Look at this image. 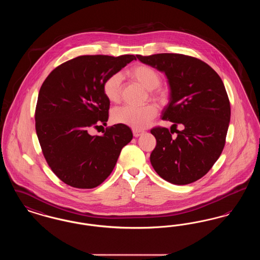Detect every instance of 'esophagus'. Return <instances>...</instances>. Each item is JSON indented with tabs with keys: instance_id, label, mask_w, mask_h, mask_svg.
<instances>
[{
	"instance_id": "esophagus-1",
	"label": "esophagus",
	"mask_w": 260,
	"mask_h": 260,
	"mask_svg": "<svg viewBox=\"0 0 260 260\" xmlns=\"http://www.w3.org/2000/svg\"><path fill=\"white\" fill-rule=\"evenodd\" d=\"M133 134H134V136L138 137V136H141L143 134V132L139 131V129H136V128H133Z\"/></svg>"
}]
</instances>
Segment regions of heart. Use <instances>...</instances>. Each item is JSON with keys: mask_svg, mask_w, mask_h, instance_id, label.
I'll return each instance as SVG.
<instances>
[{"mask_svg": "<svg viewBox=\"0 0 260 260\" xmlns=\"http://www.w3.org/2000/svg\"><path fill=\"white\" fill-rule=\"evenodd\" d=\"M127 73L149 89L153 96L159 98V92H157L156 88L161 84V77L154 68L145 64H139L133 67ZM121 88L122 76L119 73H112L107 76L102 84L103 93L111 102H117L120 99ZM156 114L157 107L154 104L143 106L125 105L115 108L112 111L111 119L115 124H125L136 129H142L150 124Z\"/></svg>", "mask_w": 260, "mask_h": 260, "instance_id": "b5f03b06", "label": "heart"}]
</instances>
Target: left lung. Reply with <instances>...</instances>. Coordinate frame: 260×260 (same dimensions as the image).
Masks as SVG:
<instances>
[{
	"label": "left lung",
	"instance_id": "obj_1",
	"mask_svg": "<svg viewBox=\"0 0 260 260\" xmlns=\"http://www.w3.org/2000/svg\"><path fill=\"white\" fill-rule=\"evenodd\" d=\"M168 78L171 98L161 114L173 122L171 132L151 129L157 140L150 155L156 173L165 180L185 185L210 171L222 153L230 122V102L218 74L196 57L179 53L136 55ZM178 124L182 131L176 129ZM173 132L178 136L173 138Z\"/></svg>",
	"mask_w": 260,
	"mask_h": 260
}]
</instances>
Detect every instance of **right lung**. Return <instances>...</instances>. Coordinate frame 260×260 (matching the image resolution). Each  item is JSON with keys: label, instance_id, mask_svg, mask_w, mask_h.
<instances>
[{"label": "right lung", "instance_id": "right-lung-1", "mask_svg": "<svg viewBox=\"0 0 260 260\" xmlns=\"http://www.w3.org/2000/svg\"><path fill=\"white\" fill-rule=\"evenodd\" d=\"M134 59L133 54L78 56L52 70L40 88L38 139L51 171L67 185H100L133 139L125 124L106 127L102 136H90L88 131L108 121L110 101L102 90L104 80Z\"/></svg>", "mask_w": 260, "mask_h": 260}]
</instances>
